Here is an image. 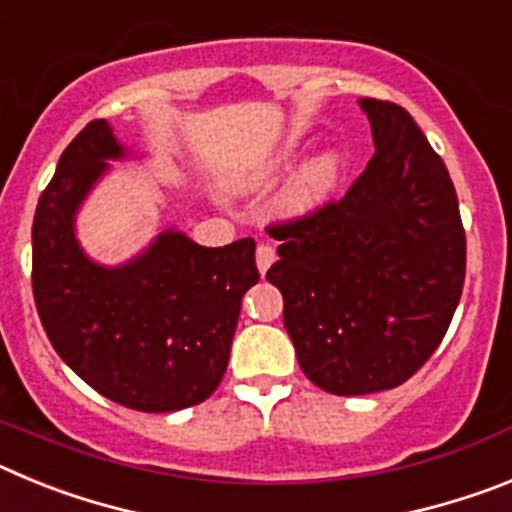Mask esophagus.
I'll list each match as a JSON object with an SVG mask.
<instances>
[{"label": "esophagus", "mask_w": 512, "mask_h": 512, "mask_svg": "<svg viewBox=\"0 0 512 512\" xmlns=\"http://www.w3.org/2000/svg\"><path fill=\"white\" fill-rule=\"evenodd\" d=\"M274 259H277L274 246H269V243H259V248H256V266H259L261 274H266V269L274 264Z\"/></svg>", "instance_id": "1"}]
</instances>
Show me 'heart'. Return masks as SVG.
Here are the masks:
<instances>
[{
	"label": "heart",
	"mask_w": 512,
	"mask_h": 512,
	"mask_svg": "<svg viewBox=\"0 0 512 512\" xmlns=\"http://www.w3.org/2000/svg\"><path fill=\"white\" fill-rule=\"evenodd\" d=\"M274 171H277V164H266L264 169L248 174L241 182V187H261V184H266L274 176ZM338 182H341V156L338 153H323L315 161H310L295 176V182L289 184L287 194H284V207L289 212H297V215L318 210L320 205L330 200V194L336 192Z\"/></svg>",
	"instance_id": "1"
}]
</instances>
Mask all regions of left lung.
I'll return each mask as SVG.
<instances>
[{
    "instance_id": "obj_1",
    "label": "left lung",
    "mask_w": 512,
    "mask_h": 512,
    "mask_svg": "<svg viewBox=\"0 0 512 512\" xmlns=\"http://www.w3.org/2000/svg\"><path fill=\"white\" fill-rule=\"evenodd\" d=\"M374 151L341 200L282 223L266 271L312 384L354 397L408 382L443 341L467 274V235L441 156L410 112L361 99Z\"/></svg>"
}]
</instances>
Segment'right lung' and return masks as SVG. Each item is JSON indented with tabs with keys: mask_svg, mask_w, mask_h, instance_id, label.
<instances>
[{
	"mask_svg": "<svg viewBox=\"0 0 512 512\" xmlns=\"http://www.w3.org/2000/svg\"><path fill=\"white\" fill-rule=\"evenodd\" d=\"M125 156L104 120L61 153L33 220V297L56 354L107 400L140 413L205 402L228 369L248 287L259 282L256 241L205 248L166 230L135 261L104 269L84 256L74 215Z\"/></svg>",
	"mask_w": 512,
	"mask_h": 512,
	"instance_id": "obj_1",
	"label": "right lung"
}]
</instances>
